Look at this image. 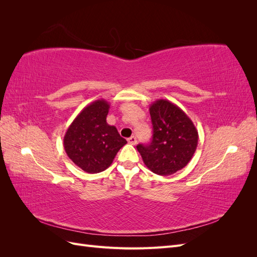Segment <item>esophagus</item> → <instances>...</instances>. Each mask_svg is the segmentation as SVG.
Masks as SVG:
<instances>
[{"label": "esophagus", "mask_w": 257, "mask_h": 257, "mask_svg": "<svg viewBox=\"0 0 257 257\" xmlns=\"http://www.w3.org/2000/svg\"><path fill=\"white\" fill-rule=\"evenodd\" d=\"M127 143H128L130 145H133V146H135V145L137 144V139H136V137H135V136H132V137L127 138Z\"/></svg>", "instance_id": "1"}]
</instances>
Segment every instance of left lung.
Segmentation results:
<instances>
[{"instance_id":"8db88e82","label":"left lung","mask_w":257,"mask_h":257,"mask_svg":"<svg viewBox=\"0 0 257 257\" xmlns=\"http://www.w3.org/2000/svg\"><path fill=\"white\" fill-rule=\"evenodd\" d=\"M153 125L152 142L138 145L145 165L152 173L169 176L189 164L198 144V132L181 108L158 99L149 108Z\"/></svg>"}]
</instances>
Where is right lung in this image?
Returning <instances> with one entry per match:
<instances>
[{
	"label": "right lung",
	"mask_w": 257,
	"mask_h": 257,
	"mask_svg": "<svg viewBox=\"0 0 257 257\" xmlns=\"http://www.w3.org/2000/svg\"><path fill=\"white\" fill-rule=\"evenodd\" d=\"M110 105L100 98L85 106L68 126L63 146L67 157L85 173L97 174L111 165L127 142L109 125L106 116Z\"/></svg>",
	"instance_id": "obj_1"
}]
</instances>
